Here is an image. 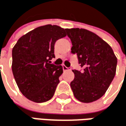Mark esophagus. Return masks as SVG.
<instances>
[{
  "label": "esophagus",
  "mask_w": 126,
  "mask_h": 126,
  "mask_svg": "<svg viewBox=\"0 0 126 126\" xmlns=\"http://www.w3.org/2000/svg\"><path fill=\"white\" fill-rule=\"evenodd\" d=\"M63 71H68V70H71L72 68H68L64 65V66H63Z\"/></svg>",
  "instance_id": "obj_1"
}]
</instances>
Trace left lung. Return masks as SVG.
I'll return each instance as SVG.
<instances>
[{"label":"left lung","mask_w":126,"mask_h":126,"mask_svg":"<svg viewBox=\"0 0 126 126\" xmlns=\"http://www.w3.org/2000/svg\"><path fill=\"white\" fill-rule=\"evenodd\" d=\"M71 39L72 54L84 69L72 70L75 78L70 83L73 94L81 102L100 98L115 76L117 59L109 45L95 33L82 28L66 29Z\"/></svg>","instance_id":"8db88e82"}]
</instances>
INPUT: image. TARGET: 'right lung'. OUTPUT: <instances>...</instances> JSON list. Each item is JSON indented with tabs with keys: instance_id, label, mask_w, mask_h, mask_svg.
<instances>
[{
	"instance_id": "obj_1",
	"label": "right lung",
	"mask_w": 126,
	"mask_h": 126,
	"mask_svg": "<svg viewBox=\"0 0 126 126\" xmlns=\"http://www.w3.org/2000/svg\"><path fill=\"white\" fill-rule=\"evenodd\" d=\"M66 29L57 25L39 27L22 36L13 48L12 70L21 93L29 100L41 103L53 97L62 66L51 63L54 44L65 37Z\"/></svg>"
}]
</instances>
